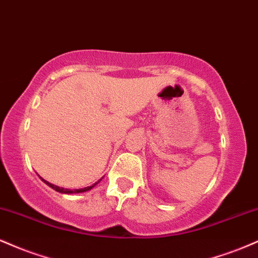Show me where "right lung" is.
<instances>
[{"label":"right lung","instance_id":"1","mask_svg":"<svg viewBox=\"0 0 258 258\" xmlns=\"http://www.w3.org/2000/svg\"><path fill=\"white\" fill-rule=\"evenodd\" d=\"M42 180H43L44 183H46L47 185H49V186H51V188L54 189V190L59 191V193H64V194H72V193H84V191H87V190H90V189H92V188H93L94 185L97 184V183H94V184H93V185H91V186H86V188H82V189H74V190H70V189H64V188H60V186H57V185L52 184V183L47 182V180H44V179H42Z\"/></svg>","mask_w":258,"mask_h":258}]
</instances>
